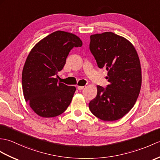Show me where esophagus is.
<instances>
[{"mask_svg":"<svg viewBox=\"0 0 160 160\" xmlns=\"http://www.w3.org/2000/svg\"><path fill=\"white\" fill-rule=\"evenodd\" d=\"M84 88V86H77V88L78 89V90H82V89H83Z\"/></svg>","mask_w":160,"mask_h":160,"instance_id":"34e87169","label":"esophagus"}]
</instances>
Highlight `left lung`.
Segmentation results:
<instances>
[{
	"label": "left lung",
	"instance_id": "1",
	"mask_svg": "<svg viewBox=\"0 0 160 160\" xmlns=\"http://www.w3.org/2000/svg\"><path fill=\"white\" fill-rule=\"evenodd\" d=\"M90 50L99 68L108 72L106 88L97 86L96 97L88 103L91 112L104 121L120 119L129 112L138 98L142 72L133 44L112 32L90 37Z\"/></svg>",
	"mask_w": 160,
	"mask_h": 160
}]
</instances>
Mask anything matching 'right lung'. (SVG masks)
Wrapping results in <instances>:
<instances>
[{
	"label": "right lung",
	"instance_id": "right-lung-1",
	"mask_svg": "<svg viewBox=\"0 0 160 160\" xmlns=\"http://www.w3.org/2000/svg\"><path fill=\"white\" fill-rule=\"evenodd\" d=\"M82 46L77 35L57 31L40 40L30 52L22 70V91L26 102L39 117L58 116L69 106L76 88L55 77L70 50Z\"/></svg>",
	"mask_w": 160,
	"mask_h": 160
}]
</instances>
